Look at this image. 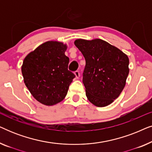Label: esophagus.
<instances>
[{
    "instance_id": "1",
    "label": "esophagus",
    "mask_w": 152,
    "mask_h": 152,
    "mask_svg": "<svg viewBox=\"0 0 152 152\" xmlns=\"http://www.w3.org/2000/svg\"><path fill=\"white\" fill-rule=\"evenodd\" d=\"M75 76H76V77H77V78H79V77H80V72H79L78 70H76V71L75 72Z\"/></svg>"
}]
</instances>
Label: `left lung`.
<instances>
[{"label":"left lung","instance_id":"obj_1","mask_svg":"<svg viewBox=\"0 0 152 152\" xmlns=\"http://www.w3.org/2000/svg\"><path fill=\"white\" fill-rule=\"evenodd\" d=\"M75 45L86 60L82 82L87 98L99 107L111 104L125 86L129 71L128 57L102 39H77Z\"/></svg>","mask_w":152,"mask_h":152}]
</instances>
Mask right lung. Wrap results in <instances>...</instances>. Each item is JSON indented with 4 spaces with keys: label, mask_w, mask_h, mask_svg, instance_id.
I'll list each match as a JSON object with an SVG mask.
<instances>
[{
    "label": "right lung",
    "mask_w": 152,
    "mask_h": 152,
    "mask_svg": "<svg viewBox=\"0 0 152 152\" xmlns=\"http://www.w3.org/2000/svg\"><path fill=\"white\" fill-rule=\"evenodd\" d=\"M66 45L48 41L25 58L21 71L24 82L32 96L43 104L52 106L63 100L74 73L68 70Z\"/></svg>",
    "instance_id": "obj_1"
}]
</instances>
